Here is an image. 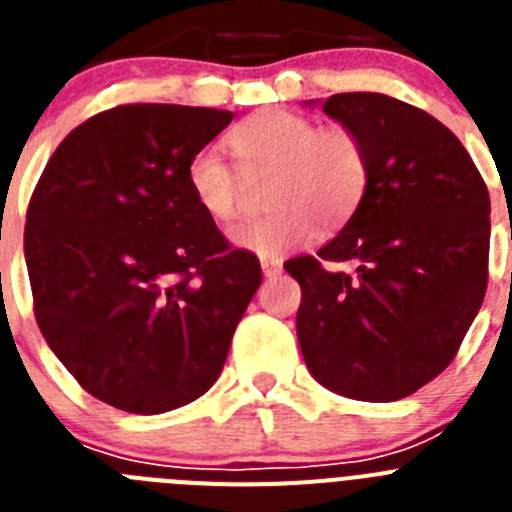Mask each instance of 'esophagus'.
Here are the masks:
<instances>
[{"mask_svg":"<svg viewBox=\"0 0 512 512\" xmlns=\"http://www.w3.org/2000/svg\"><path fill=\"white\" fill-rule=\"evenodd\" d=\"M261 271H264V277H277V274H282V261L261 259Z\"/></svg>","mask_w":512,"mask_h":512,"instance_id":"1","label":"esophagus"}]
</instances>
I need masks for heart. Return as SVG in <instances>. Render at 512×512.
<instances>
[{"label": "heart", "mask_w": 512, "mask_h": 512, "mask_svg": "<svg viewBox=\"0 0 512 512\" xmlns=\"http://www.w3.org/2000/svg\"><path fill=\"white\" fill-rule=\"evenodd\" d=\"M228 140L247 179L271 174L266 207L274 212L233 233L235 246L261 259H279L305 246L318 225L341 228L369 189V151L354 130L341 125L320 128L297 112L271 110L238 125ZM242 177L215 146L192 153L187 164L189 192L215 223H235L243 215Z\"/></svg>", "instance_id": "b5f03b06"}]
</instances>
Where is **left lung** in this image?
Instances as JSON below:
<instances>
[{"instance_id":"obj_1","label":"left lung","mask_w":512,"mask_h":512,"mask_svg":"<svg viewBox=\"0 0 512 512\" xmlns=\"http://www.w3.org/2000/svg\"><path fill=\"white\" fill-rule=\"evenodd\" d=\"M323 112L364 140L372 179L318 256L284 264L302 289L297 338L328 390L402 400L454 361L485 300L490 194L461 140L413 104L348 92ZM343 260L355 271L327 266Z\"/></svg>"}]
</instances>
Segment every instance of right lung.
I'll use <instances>...</instances> for the list:
<instances>
[{
    "label": "right lung",
    "instance_id": "1",
    "mask_svg": "<svg viewBox=\"0 0 512 512\" xmlns=\"http://www.w3.org/2000/svg\"><path fill=\"white\" fill-rule=\"evenodd\" d=\"M233 112L120 104L61 140L30 197L35 320L76 382L112 408L158 415L220 377L261 284L187 187L192 153Z\"/></svg>",
    "mask_w": 512,
    "mask_h": 512
}]
</instances>
